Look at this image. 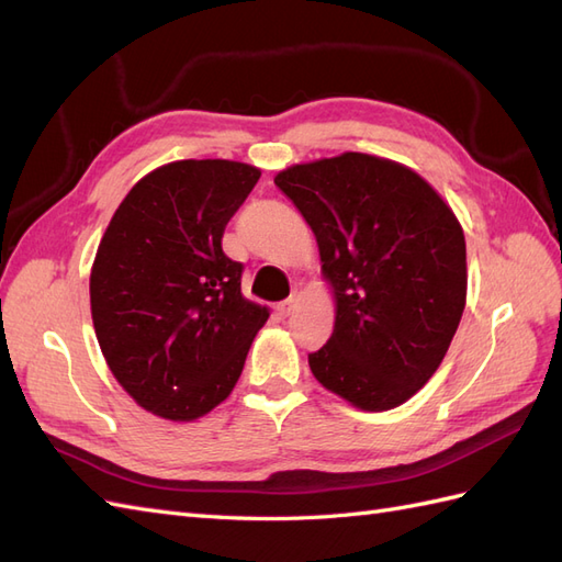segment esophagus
<instances>
[{
  "label": "esophagus",
  "instance_id": "34e87169",
  "mask_svg": "<svg viewBox=\"0 0 562 562\" xmlns=\"http://www.w3.org/2000/svg\"><path fill=\"white\" fill-rule=\"evenodd\" d=\"M297 302H300V295H297V293H293V295L288 297V300L279 302V312H281L283 316H291V314L295 312V307H297Z\"/></svg>",
  "mask_w": 562,
  "mask_h": 562
}]
</instances>
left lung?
I'll return each mask as SVG.
<instances>
[{
    "label": "left lung",
    "mask_w": 562,
    "mask_h": 562,
    "mask_svg": "<svg viewBox=\"0 0 562 562\" xmlns=\"http://www.w3.org/2000/svg\"><path fill=\"white\" fill-rule=\"evenodd\" d=\"M312 227L337 316L314 378L361 411L429 382L467 304V244L448 203L411 168L347 151L274 178Z\"/></svg>",
    "instance_id": "1"
}]
</instances>
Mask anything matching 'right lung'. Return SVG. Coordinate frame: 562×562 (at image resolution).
<instances>
[{
  "label": "right lung",
  "mask_w": 562,
  "mask_h": 562,
  "mask_svg": "<svg viewBox=\"0 0 562 562\" xmlns=\"http://www.w3.org/2000/svg\"><path fill=\"white\" fill-rule=\"evenodd\" d=\"M260 171L184 159L147 173L122 201L91 269L98 345L145 411L192 422L223 403L269 318L241 295L244 265L223 234Z\"/></svg>",
  "instance_id": "1"
}]
</instances>
